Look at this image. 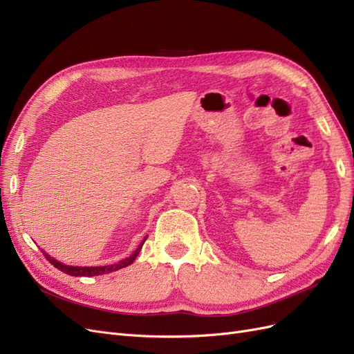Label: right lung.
<instances>
[{"instance_id": "obj_1", "label": "right lung", "mask_w": 354, "mask_h": 354, "mask_svg": "<svg viewBox=\"0 0 354 354\" xmlns=\"http://www.w3.org/2000/svg\"><path fill=\"white\" fill-rule=\"evenodd\" d=\"M145 241H146V238L140 242V245L137 246V250L128 257V259H125V260H121L120 263H116V264H111V266H99V267H78V266H66V264H63V263H60V261H57V260H55L53 259V257H50L48 254H46L44 251V255H46V259L56 267V269H59V270H62L63 273H66V274H71V276H97V274H104V273H111V272H115V270H120V269H124V267H127V266H130L136 259H137V255H138V252H140V250H142V246H143V243H145Z\"/></svg>"}]
</instances>
